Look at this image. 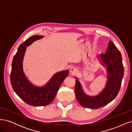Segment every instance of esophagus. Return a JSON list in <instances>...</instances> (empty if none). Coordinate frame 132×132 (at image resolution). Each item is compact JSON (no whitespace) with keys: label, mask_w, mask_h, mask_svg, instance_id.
Returning a JSON list of instances; mask_svg holds the SVG:
<instances>
[{"label":"esophagus","mask_w":132,"mask_h":132,"mask_svg":"<svg viewBox=\"0 0 132 132\" xmlns=\"http://www.w3.org/2000/svg\"><path fill=\"white\" fill-rule=\"evenodd\" d=\"M70 72H71V73L74 74V73H75L76 72H77V69H76L75 68L72 67V68H70Z\"/></svg>","instance_id":"obj_1"}]
</instances>
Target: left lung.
<instances>
[{
  "label": "left lung",
  "mask_w": 132,
  "mask_h": 132,
  "mask_svg": "<svg viewBox=\"0 0 132 132\" xmlns=\"http://www.w3.org/2000/svg\"><path fill=\"white\" fill-rule=\"evenodd\" d=\"M101 64L107 71V81L105 88L96 96H89L83 91L81 84L76 79L75 93L80 105L90 109H98L111 102L117 96L120 90L124 75L121 53L114 44L110 41L106 54L97 57Z\"/></svg>",
  "instance_id": "left-lung-1"
}]
</instances>
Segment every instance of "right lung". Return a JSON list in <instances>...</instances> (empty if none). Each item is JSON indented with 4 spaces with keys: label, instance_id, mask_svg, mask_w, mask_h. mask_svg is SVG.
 <instances>
[{
    "label": "right lung",
    "instance_id": "right-lung-1",
    "mask_svg": "<svg viewBox=\"0 0 132 132\" xmlns=\"http://www.w3.org/2000/svg\"><path fill=\"white\" fill-rule=\"evenodd\" d=\"M43 37V36H33L21 43L14 55L11 65L10 81L14 91L23 101L34 106L50 104L64 80L69 74L68 70L59 71L41 87L34 85L26 78L23 70V61L27 47Z\"/></svg>",
    "mask_w": 132,
    "mask_h": 132
}]
</instances>
